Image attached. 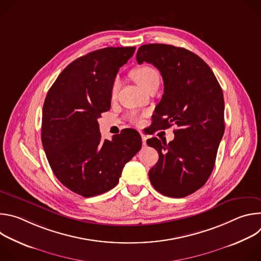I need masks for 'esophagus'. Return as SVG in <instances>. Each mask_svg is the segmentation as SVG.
<instances>
[{
  "mask_svg": "<svg viewBox=\"0 0 261 261\" xmlns=\"http://www.w3.org/2000/svg\"><path fill=\"white\" fill-rule=\"evenodd\" d=\"M141 139H142V144L146 145V136H144L143 134H141Z\"/></svg>",
  "mask_w": 261,
  "mask_h": 261,
  "instance_id": "esophagus-1",
  "label": "esophagus"
}]
</instances>
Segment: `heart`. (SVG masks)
Wrapping results in <instances>:
<instances>
[{"instance_id": "1", "label": "heart", "mask_w": 261, "mask_h": 261, "mask_svg": "<svg viewBox=\"0 0 261 261\" xmlns=\"http://www.w3.org/2000/svg\"><path fill=\"white\" fill-rule=\"evenodd\" d=\"M132 75L135 80V82L139 85L140 88H142L143 90H145L147 88V86H150L153 82L155 81H159V73L156 69H154L151 66H141L138 67L137 69H135L132 72ZM120 87V80L117 77L114 83L113 86H111V96H116L118 90ZM131 121L135 124H140L141 123V117L134 115L131 118Z\"/></svg>"}]
</instances>
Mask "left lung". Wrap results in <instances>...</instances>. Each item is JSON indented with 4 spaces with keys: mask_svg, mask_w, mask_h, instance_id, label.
<instances>
[{
    "mask_svg": "<svg viewBox=\"0 0 261 261\" xmlns=\"http://www.w3.org/2000/svg\"><path fill=\"white\" fill-rule=\"evenodd\" d=\"M136 60L138 64H153L164 82L152 125L156 130L172 125L177 128L168 143L157 137L146 140L159 154L148 177L165 196H188L206 182L215 166L225 129L222 89L207 64L186 48L144 44L138 48Z\"/></svg>",
    "mask_w": 261,
    "mask_h": 261,
    "instance_id": "1",
    "label": "left lung"
}]
</instances>
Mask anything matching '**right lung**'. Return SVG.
<instances>
[{
  "label": "right lung",
  "mask_w": 261,
  "mask_h": 261,
  "mask_svg": "<svg viewBox=\"0 0 261 261\" xmlns=\"http://www.w3.org/2000/svg\"><path fill=\"white\" fill-rule=\"evenodd\" d=\"M135 47H105L69 64L49 89L42 109L41 140L57 178L72 192L92 197L118 185L123 168L141 148L125 129L101 139L98 119L109 110L111 86Z\"/></svg>",
  "instance_id": "right-lung-1"
}]
</instances>
